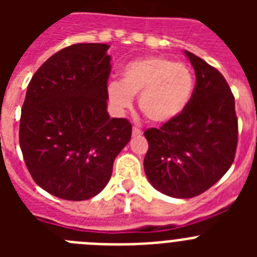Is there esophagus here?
<instances>
[{
  "instance_id": "1",
  "label": "esophagus",
  "mask_w": 257,
  "mask_h": 257,
  "mask_svg": "<svg viewBox=\"0 0 257 257\" xmlns=\"http://www.w3.org/2000/svg\"><path fill=\"white\" fill-rule=\"evenodd\" d=\"M143 134V131L140 130L139 127H134L133 128V135L134 136H139V135H142Z\"/></svg>"
}]
</instances>
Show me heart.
I'll return each mask as SVG.
<instances>
[{
	"instance_id": "heart-1",
	"label": "heart",
	"mask_w": 257,
	"mask_h": 257,
	"mask_svg": "<svg viewBox=\"0 0 257 257\" xmlns=\"http://www.w3.org/2000/svg\"><path fill=\"white\" fill-rule=\"evenodd\" d=\"M196 79L188 65L162 56H147L130 61L122 70V79L108 83L110 105L123 112L139 95V108L154 123H165L187 108Z\"/></svg>"
}]
</instances>
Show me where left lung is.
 <instances>
[{
	"label": "left lung",
	"mask_w": 257,
	"mask_h": 257,
	"mask_svg": "<svg viewBox=\"0 0 257 257\" xmlns=\"http://www.w3.org/2000/svg\"><path fill=\"white\" fill-rule=\"evenodd\" d=\"M196 72L193 96L184 112L148 128L145 175L166 196L192 198L210 189L230 169L238 143L234 96L224 76L185 51Z\"/></svg>",
	"instance_id": "1"
}]
</instances>
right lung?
Masks as SVG:
<instances>
[{
	"instance_id": "add662e5",
	"label": "right lung",
	"mask_w": 257,
	"mask_h": 257,
	"mask_svg": "<svg viewBox=\"0 0 257 257\" xmlns=\"http://www.w3.org/2000/svg\"><path fill=\"white\" fill-rule=\"evenodd\" d=\"M105 44H74L47 59L32 77L22 106L19 143L42 189L85 201L105 188L133 126L106 112L110 56Z\"/></svg>"
}]
</instances>
